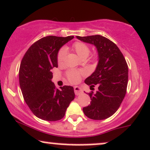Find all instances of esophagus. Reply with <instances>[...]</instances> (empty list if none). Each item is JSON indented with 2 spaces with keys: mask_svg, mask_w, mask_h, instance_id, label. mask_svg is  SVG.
<instances>
[{
  "mask_svg": "<svg viewBox=\"0 0 150 150\" xmlns=\"http://www.w3.org/2000/svg\"><path fill=\"white\" fill-rule=\"evenodd\" d=\"M74 93L76 96H79L83 93V89L79 86H74Z\"/></svg>",
  "mask_w": 150,
  "mask_h": 150,
  "instance_id": "esophagus-1",
  "label": "esophagus"
}]
</instances>
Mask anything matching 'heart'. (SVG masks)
I'll list each match as a JSON object with an SVG mask.
<instances>
[{
	"instance_id": "heart-1",
	"label": "heart",
	"mask_w": 150,
	"mask_h": 150,
	"mask_svg": "<svg viewBox=\"0 0 150 150\" xmlns=\"http://www.w3.org/2000/svg\"><path fill=\"white\" fill-rule=\"evenodd\" d=\"M73 47L74 49L78 55L81 58H86L90 54V48L86 43L83 42H76L74 43ZM67 53V48L66 47H62L59 49L57 53V59L59 64H62L64 62L65 57H66ZM67 76L71 83H75L79 81L81 76V71H76V70H69L67 73Z\"/></svg>"
}]
</instances>
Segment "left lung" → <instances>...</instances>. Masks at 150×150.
<instances>
[{"label":"left lung","mask_w":150,"mask_h":150,"mask_svg":"<svg viewBox=\"0 0 150 150\" xmlns=\"http://www.w3.org/2000/svg\"><path fill=\"white\" fill-rule=\"evenodd\" d=\"M79 40L96 47L98 64L96 71L85 80L92 89L98 91L88 93L91 105L83 108L87 117L103 120L110 117L120 107L127 89L128 68L126 59L115 43L100 35L76 36Z\"/></svg>","instance_id":"obj_1"}]
</instances>
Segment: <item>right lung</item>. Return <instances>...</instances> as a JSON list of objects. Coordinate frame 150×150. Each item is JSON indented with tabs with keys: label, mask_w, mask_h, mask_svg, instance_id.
<instances>
[{
	"label": "right lung",
	"mask_w": 150,
	"mask_h": 150,
	"mask_svg": "<svg viewBox=\"0 0 150 150\" xmlns=\"http://www.w3.org/2000/svg\"><path fill=\"white\" fill-rule=\"evenodd\" d=\"M73 36H48L31 45L21 62L19 80L24 101L36 117L48 121L60 120L74 99V88L57 89L52 82L53 67H57L59 48Z\"/></svg>",
	"instance_id": "right-lung-1"
}]
</instances>
